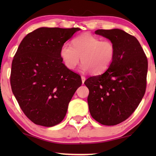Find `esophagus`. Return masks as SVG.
<instances>
[{"label": "esophagus", "instance_id": "obj_1", "mask_svg": "<svg viewBox=\"0 0 156 156\" xmlns=\"http://www.w3.org/2000/svg\"><path fill=\"white\" fill-rule=\"evenodd\" d=\"M81 77H82V84H84V81H85V80H86V77H85V76H81Z\"/></svg>", "mask_w": 156, "mask_h": 156}]
</instances>
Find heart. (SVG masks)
Here are the masks:
<instances>
[{"instance_id":"heart-1","label":"heart","mask_w":156,"mask_h":156,"mask_svg":"<svg viewBox=\"0 0 156 156\" xmlns=\"http://www.w3.org/2000/svg\"><path fill=\"white\" fill-rule=\"evenodd\" d=\"M59 55L65 67L74 70L81 60V69L92 73H103L109 67L116 56V47L111 40H101L89 33L76 36L72 44L64 43L59 50Z\"/></svg>"}]
</instances>
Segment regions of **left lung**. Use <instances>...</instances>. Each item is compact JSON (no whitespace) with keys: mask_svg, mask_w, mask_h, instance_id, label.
<instances>
[{"mask_svg":"<svg viewBox=\"0 0 156 156\" xmlns=\"http://www.w3.org/2000/svg\"><path fill=\"white\" fill-rule=\"evenodd\" d=\"M95 34L114 42L116 56L104 73L84 82L89 109L101 124L114 126L126 120L144 97L148 59L138 40L122 30H97Z\"/></svg>","mask_w":156,"mask_h":156,"instance_id":"8db88e82","label":"left lung"}]
</instances>
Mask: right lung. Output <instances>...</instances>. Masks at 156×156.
I'll use <instances>...</instances> for the list:
<instances>
[{
    "label": "right lung",
    "instance_id": "obj_1",
    "mask_svg": "<svg viewBox=\"0 0 156 156\" xmlns=\"http://www.w3.org/2000/svg\"><path fill=\"white\" fill-rule=\"evenodd\" d=\"M78 27H40L21 41L12 62V91L25 116L37 125L51 127L65 118L80 75L62 63V44Z\"/></svg>",
    "mask_w": 156,
    "mask_h": 156
}]
</instances>
